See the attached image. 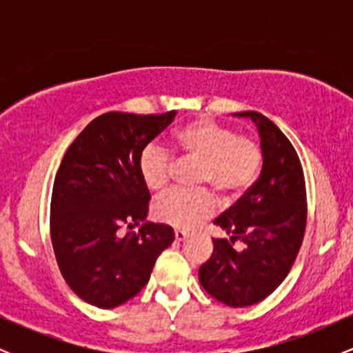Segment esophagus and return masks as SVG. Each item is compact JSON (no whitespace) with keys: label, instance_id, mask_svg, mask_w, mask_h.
Instances as JSON below:
<instances>
[{"label":"esophagus","instance_id":"34e87169","mask_svg":"<svg viewBox=\"0 0 353 353\" xmlns=\"http://www.w3.org/2000/svg\"><path fill=\"white\" fill-rule=\"evenodd\" d=\"M174 237H176L177 242H182L188 239V232H184V230H176V232H174Z\"/></svg>","mask_w":353,"mask_h":353}]
</instances>
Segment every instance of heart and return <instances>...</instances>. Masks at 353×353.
<instances>
[{"mask_svg": "<svg viewBox=\"0 0 353 353\" xmlns=\"http://www.w3.org/2000/svg\"><path fill=\"white\" fill-rule=\"evenodd\" d=\"M172 148L181 163H197L196 188L209 189L221 199L241 197L257 179L262 164L261 145L249 136H237L232 128L212 119H197L174 132ZM144 188L154 194L164 192L171 182L174 161L165 149L145 145L137 161ZM209 190H174L157 201L154 217L176 229H190L212 216L216 199Z\"/></svg>", "mask_w": 353, "mask_h": 353, "instance_id": "heart-1", "label": "heart"}]
</instances>
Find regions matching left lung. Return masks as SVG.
Listing matches in <instances>:
<instances>
[{"label": "left lung", "mask_w": 353, "mask_h": 353, "mask_svg": "<svg viewBox=\"0 0 353 353\" xmlns=\"http://www.w3.org/2000/svg\"><path fill=\"white\" fill-rule=\"evenodd\" d=\"M261 137L262 169L255 184L219 225L229 239H212V255L199 267L205 292L229 307H249L269 297L290 272L305 232V181L297 152L281 129L261 112L244 111ZM241 240V251L233 244Z\"/></svg>", "instance_id": "1"}]
</instances>
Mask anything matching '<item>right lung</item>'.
<instances>
[{
    "label": "right lung",
    "mask_w": 353,
    "mask_h": 353,
    "mask_svg": "<svg viewBox=\"0 0 353 353\" xmlns=\"http://www.w3.org/2000/svg\"><path fill=\"white\" fill-rule=\"evenodd\" d=\"M176 114L106 112L64 154L51 196L52 249L64 281L91 305L114 309L139 294L172 244V228L145 221L151 194L137 161ZM123 225L140 232L121 238Z\"/></svg>",
    "instance_id": "right-lung-1"
}]
</instances>
